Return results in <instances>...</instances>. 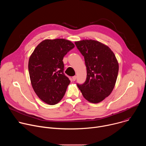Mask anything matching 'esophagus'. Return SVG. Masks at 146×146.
Masks as SVG:
<instances>
[{
	"mask_svg": "<svg viewBox=\"0 0 146 146\" xmlns=\"http://www.w3.org/2000/svg\"><path fill=\"white\" fill-rule=\"evenodd\" d=\"M72 80L73 81H74L76 80V76H74L73 77H72Z\"/></svg>",
	"mask_w": 146,
	"mask_h": 146,
	"instance_id": "obj_1",
	"label": "esophagus"
}]
</instances>
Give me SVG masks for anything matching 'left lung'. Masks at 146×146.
<instances>
[{
    "mask_svg": "<svg viewBox=\"0 0 146 146\" xmlns=\"http://www.w3.org/2000/svg\"><path fill=\"white\" fill-rule=\"evenodd\" d=\"M75 44L84 57L87 78L82 84H77L83 96L98 103L112 92L118 73V64L110 48L98 41L83 40Z\"/></svg>",
    "mask_w": 146,
    "mask_h": 146,
    "instance_id": "8db88e82",
    "label": "left lung"
}]
</instances>
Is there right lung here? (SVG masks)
Returning <instances> with one entry per match:
<instances>
[{
  "mask_svg": "<svg viewBox=\"0 0 146 146\" xmlns=\"http://www.w3.org/2000/svg\"><path fill=\"white\" fill-rule=\"evenodd\" d=\"M74 47L70 41L45 40L36 47L29 58L28 70L34 91L50 105L64 96L70 81L64 73V57Z\"/></svg>",
  "mask_w": 146,
  "mask_h": 146,
  "instance_id": "add662e5",
  "label": "right lung"
}]
</instances>
